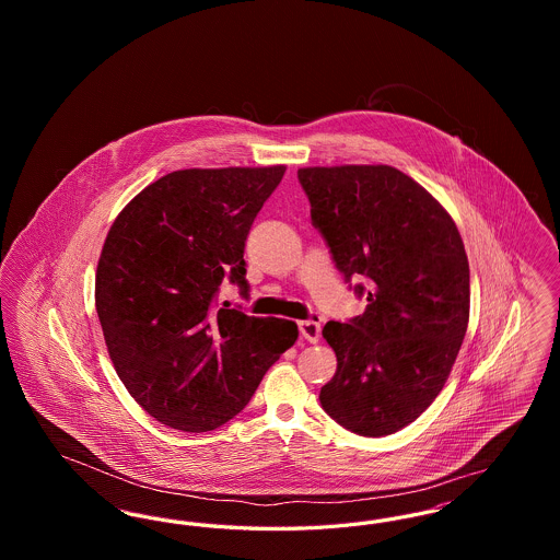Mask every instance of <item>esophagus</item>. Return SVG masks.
Returning a JSON list of instances; mask_svg holds the SVG:
<instances>
[{"label":"esophagus","instance_id":"esophagus-1","mask_svg":"<svg viewBox=\"0 0 560 560\" xmlns=\"http://www.w3.org/2000/svg\"><path fill=\"white\" fill-rule=\"evenodd\" d=\"M300 334L304 340L308 342H319L320 338V317L319 315H313L311 319L300 320Z\"/></svg>","mask_w":560,"mask_h":560}]
</instances>
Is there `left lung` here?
Masks as SVG:
<instances>
[{"label":"left lung","instance_id":"8db88e82","mask_svg":"<svg viewBox=\"0 0 560 560\" xmlns=\"http://www.w3.org/2000/svg\"><path fill=\"white\" fill-rule=\"evenodd\" d=\"M313 226L363 315L329 320L338 357L320 407L361 436H386L420 418L443 390L466 336L470 268L457 226L413 178L390 165L302 167ZM352 285V283H350Z\"/></svg>","mask_w":560,"mask_h":560}]
</instances>
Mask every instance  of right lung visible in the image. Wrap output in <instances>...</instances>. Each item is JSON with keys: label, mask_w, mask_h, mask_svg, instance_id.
I'll return each instance as SVG.
<instances>
[{"label": "right lung", "mask_w": 560, "mask_h": 560, "mask_svg": "<svg viewBox=\"0 0 560 560\" xmlns=\"http://www.w3.org/2000/svg\"><path fill=\"white\" fill-rule=\"evenodd\" d=\"M285 165L178 170L115 218L96 268V313L115 372L158 422L208 432L233 420L298 325L218 304L249 295L245 240Z\"/></svg>", "instance_id": "right-lung-1"}]
</instances>
